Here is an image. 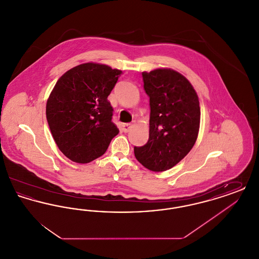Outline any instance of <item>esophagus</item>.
I'll use <instances>...</instances> for the list:
<instances>
[{
  "mask_svg": "<svg viewBox=\"0 0 259 259\" xmlns=\"http://www.w3.org/2000/svg\"><path fill=\"white\" fill-rule=\"evenodd\" d=\"M133 125H135V122H133V123L123 124V125H122V130H123V132H125V133L129 132L130 129L133 127Z\"/></svg>",
  "mask_w": 259,
  "mask_h": 259,
  "instance_id": "34e87169",
  "label": "esophagus"
}]
</instances>
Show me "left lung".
<instances>
[{
	"label": "left lung",
	"mask_w": 259,
	"mask_h": 259,
	"mask_svg": "<svg viewBox=\"0 0 259 259\" xmlns=\"http://www.w3.org/2000/svg\"><path fill=\"white\" fill-rule=\"evenodd\" d=\"M142 74L149 97V138L145 146L134 148V153L148 170L164 172L184 159L197 140L199 98L190 81L172 69Z\"/></svg>",
	"instance_id": "left-lung-1"
}]
</instances>
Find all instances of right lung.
<instances>
[{
	"label": "right lung",
	"instance_id": "1",
	"mask_svg": "<svg viewBox=\"0 0 259 259\" xmlns=\"http://www.w3.org/2000/svg\"><path fill=\"white\" fill-rule=\"evenodd\" d=\"M122 71L87 62L57 80L47 102L50 132L62 153L76 163L102 156L119 130L108 100Z\"/></svg>",
	"mask_w": 259,
	"mask_h": 259
}]
</instances>
